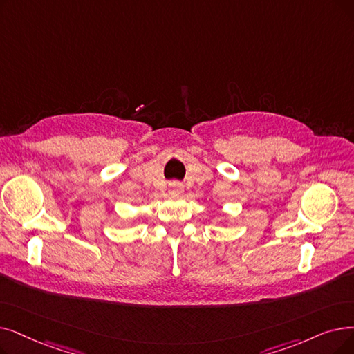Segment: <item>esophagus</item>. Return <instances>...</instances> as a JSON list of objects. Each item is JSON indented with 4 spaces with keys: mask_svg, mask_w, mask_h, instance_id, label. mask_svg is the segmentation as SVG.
Segmentation results:
<instances>
[{
    "mask_svg": "<svg viewBox=\"0 0 354 354\" xmlns=\"http://www.w3.org/2000/svg\"><path fill=\"white\" fill-rule=\"evenodd\" d=\"M183 192V185H180L179 182H172L171 185H169V194L172 195H180Z\"/></svg>",
    "mask_w": 354,
    "mask_h": 354,
    "instance_id": "obj_1",
    "label": "esophagus"
}]
</instances>
